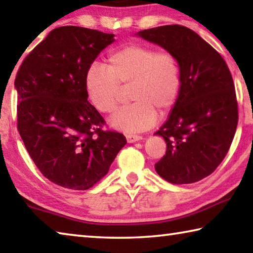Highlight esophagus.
Masks as SVG:
<instances>
[{"label":"esophagus","instance_id":"obj_1","mask_svg":"<svg viewBox=\"0 0 253 253\" xmlns=\"http://www.w3.org/2000/svg\"><path fill=\"white\" fill-rule=\"evenodd\" d=\"M126 139H127V143H136L138 142V140H142L143 137L137 136V135H127Z\"/></svg>","mask_w":253,"mask_h":253}]
</instances>
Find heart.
<instances>
[{"mask_svg":"<svg viewBox=\"0 0 253 253\" xmlns=\"http://www.w3.org/2000/svg\"><path fill=\"white\" fill-rule=\"evenodd\" d=\"M181 84V68L172 53L139 44L113 51L107 57L106 69L93 65L84 76L89 100L102 114H113L121 88L130 85L129 99L134 102L109 119L110 127L126 134L151 128L156 111L164 115L174 106Z\"/></svg>","mask_w":253,"mask_h":253,"instance_id":"b5f03b06","label":"heart"}]
</instances>
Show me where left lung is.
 <instances>
[{
    "label": "left lung",
    "mask_w": 253,
    "mask_h": 253,
    "mask_svg": "<svg viewBox=\"0 0 253 253\" xmlns=\"http://www.w3.org/2000/svg\"><path fill=\"white\" fill-rule=\"evenodd\" d=\"M177 59L182 84L169 119L154 135L166 142L157 174L173 184L209 176L223 161L238 125L232 76L223 58L198 33L163 25L136 33Z\"/></svg>",
    "instance_id": "8db88e82"
}]
</instances>
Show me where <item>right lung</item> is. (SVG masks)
Masks as SVG:
<instances>
[{
    "mask_svg": "<svg viewBox=\"0 0 253 253\" xmlns=\"http://www.w3.org/2000/svg\"><path fill=\"white\" fill-rule=\"evenodd\" d=\"M115 34L67 25L53 29L21 65L14 81L18 129L40 172L57 185L88 190L126 145L88 101L85 72Z\"/></svg>",
    "mask_w": 253,
    "mask_h": 253,
    "instance_id": "1",
    "label": "right lung"
}]
</instances>
